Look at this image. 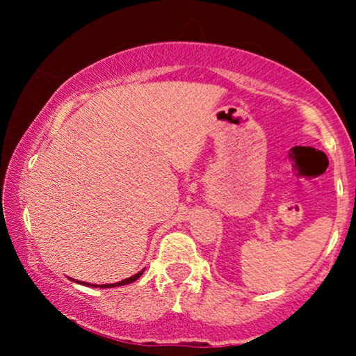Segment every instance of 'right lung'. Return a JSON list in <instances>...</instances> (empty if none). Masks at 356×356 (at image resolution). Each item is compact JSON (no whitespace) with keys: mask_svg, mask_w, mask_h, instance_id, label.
<instances>
[{"mask_svg":"<svg viewBox=\"0 0 356 356\" xmlns=\"http://www.w3.org/2000/svg\"><path fill=\"white\" fill-rule=\"evenodd\" d=\"M143 272L144 270H140L139 274H136V275H133V277H129V279H124V280H121V282H118V284H106V285H92V286H100V289H111V286H120V285H126V284H131V282H134V280H138L140 275H143ZM79 284H82V285H89V284H86V282H79Z\"/></svg>","mask_w":356,"mask_h":356,"instance_id":"1","label":"right lung"}]
</instances>
